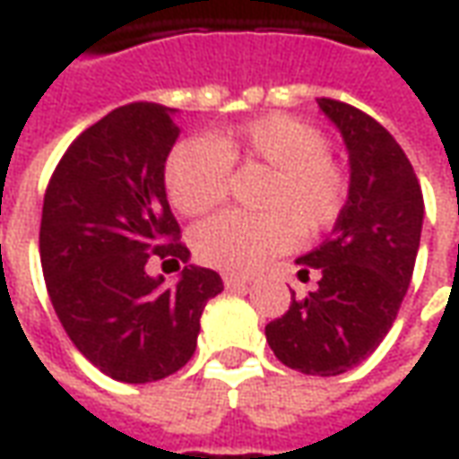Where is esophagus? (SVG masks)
<instances>
[{"label": "esophagus", "instance_id": "34e87169", "mask_svg": "<svg viewBox=\"0 0 459 459\" xmlns=\"http://www.w3.org/2000/svg\"><path fill=\"white\" fill-rule=\"evenodd\" d=\"M223 283H226V288H246L251 281H248L246 275H226Z\"/></svg>", "mask_w": 459, "mask_h": 459}]
</instances>
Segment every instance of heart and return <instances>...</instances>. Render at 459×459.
<instances>
[{
  "label": "heart",
  "mask_w": 459,
  "mask_h": 459,
  "mask_svg": "<svg viewBox=\"0 0 459 459\" xmlns=\"http://www.w3.org/2000/svg\"><path fill=\"white\" fill-rule=\"evenodd\" d=\"M325 149V136L316 126L283 114L176 143L166 161V191L186 216L219 206L230 163L271 169L263 206L273 211L261 216L226 211L201 223L194 233L198 261L226 273H251L285 251L300 230L318 233L333 226L348 198V174Z\"/></svg>",
  "instance_id": "obj_1"
}]
</instances>
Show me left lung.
I'll return each mask as SVG.
<instances>
[{"mask_svg": "<svg viewBox=\"0 0 459 459\" xmlns=\"http://www.w3.org/2000/svg\"><path fill=\"white\" fill-rule=\"evenodd\" d=\"M341 131L351 184L328 240L298 258L318 268V288L265 325L275 358L306 375H341L373 355L408 293L425 204L418 176L390 131L355 107L318 99Z\"/></svg>", "mask_w": 459, "mask_h": 459, "instance_id": "1", "label": "left lung"}]
</instances>
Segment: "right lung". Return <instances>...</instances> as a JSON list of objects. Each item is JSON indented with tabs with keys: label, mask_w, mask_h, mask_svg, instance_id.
Segmentation results:
<instances>
[{
	"label": "right lung",
	"mask_w": 459,
	"mask_h": 459,
	"mask_svg": "<svg viewBox=\"0 0 459 459\" xmlns=\"http://www.w3.org/2000/svg\"><path fill=\"white\" fill-rule=\"evenodd\" d=\"M178 108L134 101L96 121L51 176L39 255L51 306L86 360L143 385L181 370L196 351L201 313L223 290L216 271L188 263L166 198V159ZM186 263L179 281L149 276L151 253Z\"/></svg>",
	"instance_id": "right-lung-1"
}]
</instances>
